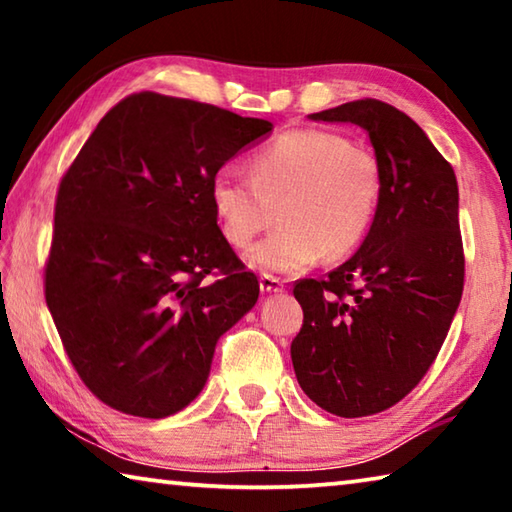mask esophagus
Masks as SVG:
<instances>
[{
    "label": "esophagus",
    "instance_id": "34e87169",
    "mask_svg": "<svg viewBox=\"0 0 512 512\" xmlns=\"http://www.w3.org/2000/svg\"><path fill=\"white\" fill-rule=\"evenodd\" d=\"M259 289H262V293H282L284 284L273 275H262L259 277Z\"/></svg>",
    "mask_w": 512,
    "mask_h": 512
}]
</instances>
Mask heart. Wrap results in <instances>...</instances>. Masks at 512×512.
<instances>
[{
	"label": "heart",
	"instance_id": "1",
	"mask_svg": "<svg viewBox=\"0 0 512 512\" xmlns=\"http://www.w3.org/2000/svg\"><path fill=\"white\" fill-rule=\"evenodd\" d=\"M250 176L221 167L210 180V203L225 241L248 246L273 221L280 228L248 250L255 271L291 275L320 257L341 259L375 221L381 169L375 155L348 137L296 128L250 158Z\"/></svg>",
	"mask_w": 512,
	"mask_h": 512
}]
</instances>
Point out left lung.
<instances>
[{
    "label": "left lung",
    "instance_id": "1",
    "mask_svg": "<svg viewBox=\"0 0 512 512\" xmlns=\"http://www.w3.org/2000/svg\"><path fill=\"white\" fill-rule=\"evenodd\" d=\"M311 121L361 126L381 169L366 239L325 280H300L291 343L298 384L339 418L391 409L427 375L463 296L454 169L427 133L388 103L350 101Z\"/></svg>",
    "mask_w": 512,
    "mask_h": 512
}]
</instances>
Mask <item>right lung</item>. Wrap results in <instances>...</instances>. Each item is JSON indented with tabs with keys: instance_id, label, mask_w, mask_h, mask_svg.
Segmentation results:
<instances>
[{
	"instance_id": "right-lung-1",
	"label": "right lung",
	"mask_w": 512,
	"mask_h": 512,
	"mask_svg": "<svg viewBox=\"0 0 512 512\" xmlns=\"http://www.w3.org/2000/svg\"><path fill=\"white\" fill-rule=\"evenodd\" d=\"M266 119L155 92L103 117L58 189L45 298L83 384L121 413L183 411L259 284L221 235L210 180ZM222 277L203 285L205 274Z\"/></svg>"
}]
</instances>
